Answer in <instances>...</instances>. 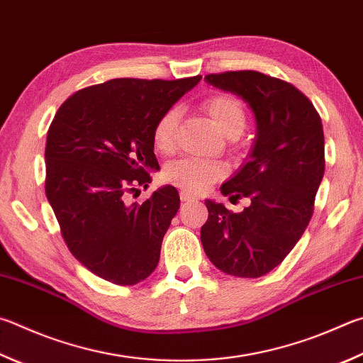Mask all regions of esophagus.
I'll return each instance as SVG.
<instances>
[{
	"instance_id": "esophagus-1",
	"label": "esophagus",
	"mask_w": 363,
	"mask_h": 363,
	"mask_svg": "<svg viewBox=\"0 0 363 363\" xmlns=\"http://www.w3.org/2000/svg\"><path fill=\"white\" fill-rule=\"evenodd\" d=\"M179 195H181V200H182V201H195V200H196L192 194L186 192V190H181Z\"/></svg>"
}]
</instances>
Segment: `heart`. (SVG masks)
Returning <instances> with one entry per match:
<instances>
[{
  "mask_svg": "<svg viewBox=\"0 0 363 363\" xmlns=\"http://www.w3.org/2000/svg\"><path fill=\"white\" fill-rule=\"evenodd\" d=\"M204 113L214 122L217 130L227 138L241 135L246 125L245 109L236 98L225 94H214L203 101ZM179 121V109L169 108L159 117L152 141L157 152L171 154L176 149V128ZM227 174L225 164L217 160L181 159L167 164L163 171L164 181L181 187L186 192L201 194L211 184L222 179Z\"/></svg>",
  "mask_w": 363,
  "mask_h": 363,
  "instance_id": "b5f03b06",
  "label": "heart"
}]
</instances>
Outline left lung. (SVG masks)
Masks as SVG:
<instances>
[{
  "instance_id": "obj_1",
  "label": "left lung",
  "mask_w": 363,
  "mask_h": 363,
  "mask_svg": "<svg viewBox=\"0 0 363 363\" xmlns=\"http://www.w3.org/2000/svg\"><path fill=\"white\" fill-rule=\"evenodd\" d=\"M204 81L247 103L255 140L246 163L222 184V195L250 204L230 213L204 200L201 245L220 272L260 278L286 259L305 233L324 177V130L313 103L292 84L259 71L208 74Z\"/></svg>"
}]
</instances>
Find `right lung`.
<instances>
[{
	"mask_svg": "<svg viewBox=\"0 0 363 363\" xmlns=\"http://www.w3.org/2000/svg\"><path fill=\"white\" fill-rule=\"evenodd\" d=\"M200 81L111 79L71 95L50 123L45 195L71 254L113 284H138L159 263L179 194L163 186L141 204L123 195L160 169L155 123Z\"/></svg>",
	"mask_w": 363,
	"mask_h": 363,
	"instance_id": "obj_1",
	"label": "right lung"
}]
</instances>
